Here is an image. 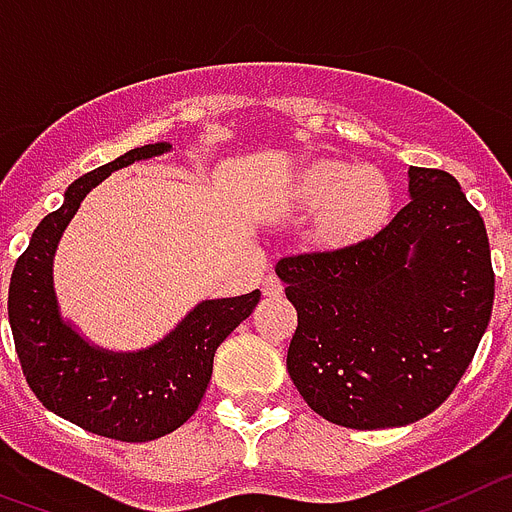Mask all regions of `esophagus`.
<instances>
[{
	"label": "esophagus",
	"mask_w": 512,
	"mask_h": 512,
	"mask_svg": "<svg viewBox=\"0 0 512 512\" xmlns=\"http://www.w3.org/2000/svg\"><path fill=\"white\" fill-rule=\"evenodd\" d=\"M262 293H265V296H281L283 293L281 278H278V275H265V278H262Z\"/></svg>",
	"instance_id": "1"
}]
</instances>
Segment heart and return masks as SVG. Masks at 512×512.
<instances>
[{"label":"heart","instance_id":"1","mask_svg":"<svg viewBox=\"0 0 512 512\" xmlns=\"http://www.w3.org/2000/svg\"><path fill=\"white\" fill-rule=\"evenodd\" d=\"M306 193L324 203L317 231L324 242H350L381 224L389 208V182L373 167L327 162L314 164L306 177Z\"/></svg>","mask_w":512,"mask_h":512}]
</instances>
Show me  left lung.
Returning <instances> with one entry per match:
<instances>
[{
  "label": "left lung",
  "mask_w": 512,
  "mask_h": 512,
  "mask_svg": "<svg viewBox=\"0 0 512 512\" xmlns=\"http://www.w3.org/2000/svg\"><path fill=\"white\" fill-rule=\"evenodd\" d=\"M410 203L376 234L278 260L299 314L286 368L324 420L410 425L441 407L495 301L490 239L456 177L410 167Z\"/></svg>",
  "instance_id": "obj_1"
}]
</instances>
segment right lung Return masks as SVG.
Instances as JSON below:
<instances>
[{
	"mask_svg": "<svg viewBox=\"0 0 512 512\" xmlns=\"http://www.w3.org/2000/svg\"><path fill=\"white\" fill-rule=\"evenodd\" d=\"M167 149V141L139 146L71 182L64 206L48 213L33 231L28 250L17 257L7 296L17 358L43 407L90 433L126 443L162 438L198 410L216 348L260 301V291L203 301L154 348L126 355L92 348L61 322L53 293V252L66 224L84 195L110 172Z\"/></svg>",
	"mask_w": 512,
	"mask_h": 512,
	"instance_id": "add662e5",
	"label": "right lung"
}]
</instances>
